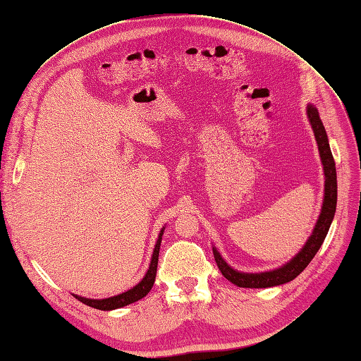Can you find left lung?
<instances>
[{"label": "left lung", "instance_id": "8db88e82", "mask_svg": "<svg viewBox=\"0 0 361 361\" xmlns=\"http://www.w3.org/2000/svg\"><path fill=\"white\" fill-rule=\"evenodd\" d=\"M305 113H307V118L310 122V126L313 129V134L316 138V143H318L319 157L324 169V200L322 207L318 216V221H316L312 235L309 236L307 241L302 245V248L285 265H281L276 269H269L264 272H243L232 268L220 255V251L216 247H212L214 257L216 262V267L220 268L221 274L232 281L233 285L239 288H251V289H259V288H272L279 285H285L288 281H292L295 277H298L301 272L305 269L314 255L318 253L321 248L324 239L330 231L331 221L334 218L336 212V204H337V176H336V164L334 158L331 155V149L329 143V137H326L325 128L322 125V120L319 117L318 108L312 104H307L305 108Z\"/></svg>", "mask_w": 361, "mask_h": 361}]
</instances>
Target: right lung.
I'll return each mask as SVG.
<instances>
[{"mask_svg": "<svg viewBox=\"0 0 361 361\" xmlns=\"http://www.w3.org/2000/svg\"><path fill=\"white\" fill-rule=\"evenodd\" d=\"M164 228L162 227L159 231L157 244L154 248V253H152V259L149 264V269L145 274V277L141 279L134 288L128 289L126 292H122L118 295H114V297L110 298H102V300H94V298H85V297H80V295L72 293L73 297L81 301L82 304L89 305V307L97 309V310H116L120 307H125L128 304H133L141 298H145L146 295L150 292L152 286L155 283V277H157V268H158V256H159V247H161V241H162V235H164Z\"/></svg>", "mask_w": 361, "mask_h": 361, "instance_id": "1", "label": "right lung"}]
</instances>
